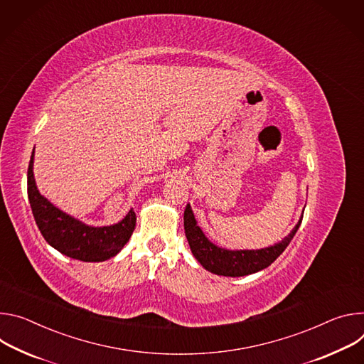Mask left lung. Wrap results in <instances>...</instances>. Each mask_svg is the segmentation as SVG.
<instances>
[{
	"mask_svg": "<svg viewBox=\"0 0 364 364\" xmlns=\"http://www.w3.org/2000/svg\"><path fill=\"white\" fill-rule=\"evenodd\" d=\"M302 223V217L299 223L295 225L292 232L285 237L280 243L270 246L267 249L260 250H225L215 245L205 237L198 225L191 210V205H186L183 214V225L188 243L192 255L196 260L203 264L208 272L220 274V276H246L256 273L267 266H270L282 253L285 252L291 240L296 234L299 225Z\"/></svg>",
	"mask_w": 364,
	"mask_h": 364,
	"instance_id": "1",
	"label": "left lung"
}]
</instances>
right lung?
I'll use <instances>...</instances> for the list:
<instances>
[{
    "mask_svg": "<svg viewBox=\"0 0 364 364\" xmlns=\"http://www.w3.org/2000/svg\"><path fill=\"white\" fill-rule=\"evenodd\" d=\"M33 157L34 154L30 157L27 171V193L36 224L48 243L62 255L80 262H104L115 256L134 231V211L130 210L123 221L109 227H90L72 218L37 191Z\"/></svg>",
    "mask_w": 364,
    "mask_h": 364,
    "instance_id": "obj_1",
    "label": "right lung"
}]
</instances>
